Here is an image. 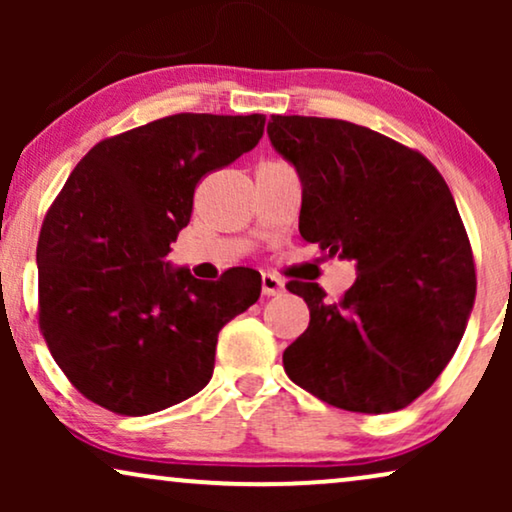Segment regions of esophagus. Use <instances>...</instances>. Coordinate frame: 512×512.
I'll list each match as a JSON object with an SVG mask.
<instances>
[{
    "mask_svg": "<svg viewBox=\"0 0 512 512\" xmlns=\"http://www.w3.org/2000/svg\"><path fill=\"white\" fill-rule=\"evenodd\" d=\"M261 284H263V296H282L284 293V282L277 275H272V272H263Z\"/></svg>",
    "mask_w": 512,
    "mask_h": 512,
    "instance_id": "obj_1",
    "label": "esophagus"
}]
</instances>
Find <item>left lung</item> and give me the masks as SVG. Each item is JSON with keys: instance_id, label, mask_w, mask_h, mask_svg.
I'll list each match as a JSON object with an SVG mask.
<instances>
[{"instance_id": "8db88e82", "label": "left lung", "mask_w": 512, "mask_h": 512, "mask_svg": "<svg viewBox=\"0 0 512 512\" xmlns=\"http://www.w3.org/2000/svg\"><path fill=\"white\" fill-rule=\"evenodd\" d=\"M268 137L303 184V240L356 265L335 303L319 284H286L310 307L286 375L335 408L401 410L450 363L475 300L450 188L419 151L349 121L272 116Z\"/></svg>"}]
</instances>
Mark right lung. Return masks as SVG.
I'll return each instance as SVG.
<instances>
[{"label":"right lung","mask_w":512,"mask_h":512,"mask_svg":"<svg viewBox=\"0 0 512 512\" xmlns=\"http://www.w3.org/2000/svg\"><path fill=\"white\" fill-rule=\"evenodd\" d=\"M263 114H174L95 144L48 209L37 244L39 326L88 401L142 417L198 394L219 331L261 296L233 268L202 282L165 261L193 193L263 137Z\"/></svg>","instance_id":"1"}]
</instances>
